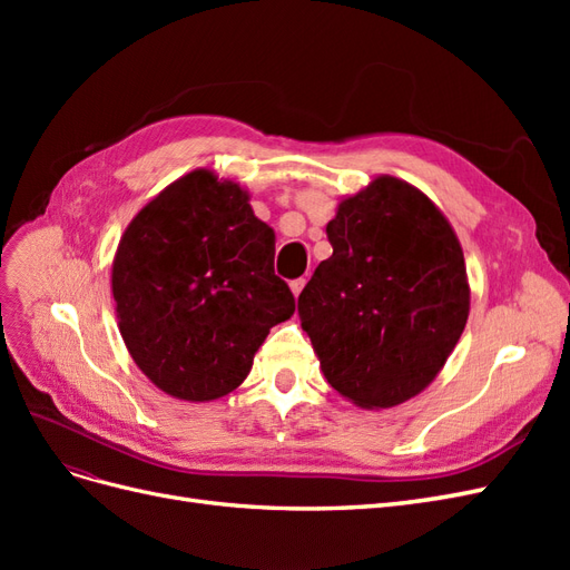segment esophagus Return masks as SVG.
Returning <instances> with one entry per match:
<instances>
[{
  "instance_id": "obj_1",
  "label": "esophagus",
  "mask_w": 570,
  "mask_h": 570,
  "mask_svg": "<svg viewBox=\"0 0 570 570\" xmlns=\"http://www.w3.org/2000/svg\"><path fill=\"white\" fill-rule=\"evenodd\" d=\"M302 287H304V278H297V281H292V283H289V289H292V295H295V297H299Z\"/></svg>"
}]
</instances>
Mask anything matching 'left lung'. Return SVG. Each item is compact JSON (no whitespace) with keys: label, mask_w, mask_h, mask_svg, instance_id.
<instances>
[{"label":"left lung","mask_w":570,"mask_h":570,"mask_svg":"<svg viewBox=\"0 0 570 570\" xmlns=\"http://www.w3.org/2000/svg\"><path fill=\"white\" fill-rule=\"evenodd\" d=\"M325 233L333 256L297 302L325 381L361 409L404 404L435 381L469 321L459 237L394 176L342 197Z\"/></svg>","instance_id":"1"}]
</instances>
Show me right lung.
I'll use <instances>...</instances> for the list:
<instances>
[{
    "label": "right lung",
    "mask_w": 570,
    "mask_h": 570,
    "mask_svg": "<svg viewBox=\"0 0 570 570\" xmlns=\"http://www.w3.org/2000/svg\"><path fill=\"white\" fill-rule=\"evenodd\" d=\"M275 233L249 193L189 170L128 223L111 266L118 331L149 381L183 402L243 385L295 297L273 271Z\"/></svg>",
    "instance_id": "1"
}]
</instances>
